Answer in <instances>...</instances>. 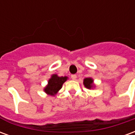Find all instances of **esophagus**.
Masks as SVG:
<instances>
[{
  "instance_id": "obj_1",
  "label": "esophagus",
  "mask_w": 135,
  "mask_h": 135,
  "mask_svg": "<svg viewBox=\"0 0 135 135\" xmlns=\"http://www.w3.org/2000/svg\"><path fill=\"white\" fill-rule=\"evenodd\" d=\"M71 78L73 79V80H75V79H76V75H75V74H72V75L71 76Z\"/></svg>"
}]
</instances>
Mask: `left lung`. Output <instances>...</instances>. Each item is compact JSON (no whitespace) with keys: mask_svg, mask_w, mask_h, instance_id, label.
<instances>
[{"mask_svg":"<svg viewBox=\"0 0 135 135\" xmlns=\"http://www.w3.org/2000/svg\"><path fill=\"white\" fill-rule=\"evenodd\" d=\"M93 80L91 78H86L84 79V85L88 89H91L93 87Z\"/></svg>","mask_w":135,"mask_h":135,"instance_id":"left-lung-1","label":"left lung"}]
</instances>
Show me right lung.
Instances as JSON below:
<instances>
[{
  "mask_svg": "<svg viewBox=\"0 0 135 135\" xmlns=\"http://www.w3.org/2000/svg\"><path fill=\"white\" fill-rule=\"evenodd\" d=\"M67 79L66 76H58L56 74H53L48 81V85L45 88V92L50 95H54L61 88L62 85Z\"/></svg>",
  "mask_w": 135,
  "mask_h": 135,
  "instance_id": "obj_1",
  "label": "right lung"
}]
</instances>
